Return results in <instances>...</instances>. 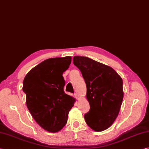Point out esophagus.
<instances>
[{
  "mask_svg": "<svg viewBox=\"0 0 149 149\" xmlns=\"http://www.w3.org/2000/svg\"><path fill=\"white\" fill-rule=\"evenodd\" d=\"M74 95H75V97L76 98V100H79V94H77V93H75Z\"/></svg>",
  "mask_w": 149,
  "mask_h": 149,
  "instance_id": "34e87169",
  "label": "esophagus"
}]
</instances>
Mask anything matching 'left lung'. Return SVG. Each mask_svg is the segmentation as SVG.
Wrapping results in <instances>:
<instances>
[{"mask_svg": "<svg viewBox=\"0 0 149 149\" xmlns=\"http://www.w3.org/2000/svg\"><path fill=\"white\" fill-rule=\"evenodd\" d=\"M74 65L80 70L86 84L90 110L84 119L90 128L101 132L117 118L123 99V80L111 67L87 57L74 56Z\"/></svg>", "mask_w": 149, "mask_h": 149, "instance_id": "8db88e82", "label": "left lung"}]
</instances>
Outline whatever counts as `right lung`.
Returning <instances> with one entry per match:
<instances>
[{"label":"right lung","instance_id":"add662e5","mask_svg":"<svg viewBox=\"0 0 149 149\" xmlns=\"http://www.w3.org/2000/svg\"><path fill=\"white\" fill-rule=\"evenodd\" d=\"M71 62L70 56L45 60L32 68L23 81L29 111L38 125L48 132H59L65 126L74 105L75 99L63 90V74Z\"/></svg>","mask_w":149,"mask_h":149}]
</instances>
